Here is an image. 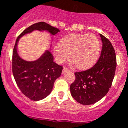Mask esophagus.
I'll list each match as a JSON object with an SVG mask.
<instances>
[{
  "mask_svg": "<svg viewBox=\"0 0 128 128\" xmlns=\"http://www.w3.org/2000/svg\"><path fill=\"white\" fill-rule=\"evenodd\" d=\"M68 68H67L66 67H64V68H63V70H62V73L64 74L65 72H66V71H68Z\"/></svg>",
  "mask_w": 128,
  "mask_h": 128,
  "instance_id": "esophagus-1",
  "label": "esophagus"
}]
</instances>
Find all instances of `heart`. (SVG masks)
<instances>
[{
	"instance_id": "obj_1",
	"label": "heart",
	"mask_w": 128,
	"mask_h": 128,
	"mask_svg": "<svg viewBox=\"0 0 128 128\" xmlns=\"http://www.w3.org/2000/svg\"><path fill=\"white\" fill-rule=\"evenodd\" d=\"M53 52L59 63L70 59L76 66L85 69L92 66L98 60L100 52V43L92 34H71L61 40V44L54 46Z\"/></svg>"
}]
</instances>
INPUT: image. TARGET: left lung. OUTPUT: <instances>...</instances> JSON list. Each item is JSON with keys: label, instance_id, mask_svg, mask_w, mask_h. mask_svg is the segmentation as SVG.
Instances as JSON below:
<instances>
[{"label": "left lung", "instance_id": "obj_1", "mask_svg": "<svg viewBox=\"0 0 128 128\" xmlns=\"http://www.w3.org/2000/svg\"><path fill=\"white\" fill-rule=\"evenodd\" d=\"M100 36L103 46L98 62L88 70L75 72V80L70 86L72 97L84 105L96 103L106 96L114 77V49L108 39L101 34Z\"/></svg>", "mask_w": 128, "mask_h": 128}]
</instances>
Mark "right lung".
<instances>
[{"label": "right lung", "mask_w": 128, "mask_h": 128, "mask_svg": "<svg viewBox=\"0 0 128 128\" xmlns=\"http://www.w3.org/2000/svg\"><path fill=\"white\" fill-rule=\"evenodd\" d=\"M34 30L46 31L54 36L60 30L45 22H38L24 30L16 41L12 55V72L15 80L26 97L32 101H40L52 92L55 81L62 74L63 67L54 62L50 50H46L35 61H26L20 57L18 47L20 39Z\"/></svg>", "instance_id": "1"}]
</instances>
